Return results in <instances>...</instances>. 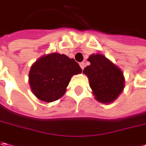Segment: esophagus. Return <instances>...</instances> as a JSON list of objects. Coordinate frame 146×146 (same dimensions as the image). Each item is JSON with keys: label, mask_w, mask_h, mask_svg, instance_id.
<instances>
[{"label": "esophagus", "mask_w": 146, "mask_h": 146, "mask_svg": "<svg viewBox=\"0 0 146 146\" xmlns=\"http://www.w3.org/2000/svg\"><path fill=\"white\" fill-rule=\"evenodd\" d=\"M80 66L82 70H84V67H85V63H84V62H80Z\"/></svg>", "instance_id": "34e87169"}]
</instances>
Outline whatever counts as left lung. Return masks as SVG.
<instances>
[{
	"label": "left lung",
	"mask_w": 146,
	"mask_h": 146,
	"mask_svg": "<svg viewBox=\"0 0 146 146\" xmlns=\"http://www.w3.org/2000/svg\"><path fill=\"white\" fill-rule=\"evenodd\" d=\"M83 73L88 78L95 99L103 104L114 102L124 88V76L121 69L102 53H93Z\"/></svg>",
	"instance_id": "left-lung-1"
}]
</instances>
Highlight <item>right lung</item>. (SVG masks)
I'll return each mask as SVG.
<instances>
[{
	"label": "right lung",
	"mask_w": 146,
	"mask_h": 146,
	"mask_svg": "<svg viewBox=\"0 0 146 146\" xmlns=\"http://www.w3.org/2000/svg\"><path fill=\"white\" fill-rule=\"evenodd\" d=\"M81 72L74 58L51 53L40 57L32 64L28 80L31 92L39 100L52 102L64 95L71 77Z\"/></svg>",
	"instance_id": "add662e5"
}]
</instances>
